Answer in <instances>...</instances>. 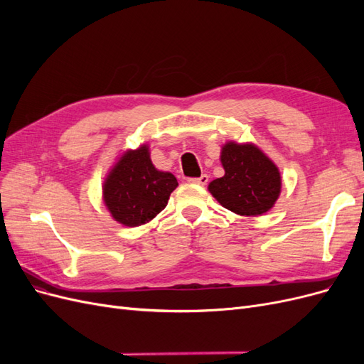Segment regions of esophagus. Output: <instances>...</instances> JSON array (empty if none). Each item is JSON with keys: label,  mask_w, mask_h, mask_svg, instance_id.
Listing matches in <instances>:
<instances>
[{"label": "esophagus", "mask_w": 364, "mask_h": 364, "mask_svg": "<svg viewBox=\"0 0 364 364\" xmlns=\"http://www.w3.org/2000/svg\"><path fill=\"white\" fill-rule=\"evenodd\" d=\"M190 182H191V183H197V185H206V183H208V176H206V174H202L200 178H191Z\"/></svg>", "instance_id": "1"}]
</instances>
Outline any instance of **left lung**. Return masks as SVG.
I'll list each match as a JSON object with an SVG mask.
<instances>
[{
    "label": "left lung",
    "mask_w": 364,
    "mask_h": 364,
    "mask_svg": "<svg viewBox=\"0 0 364 364\" xmlns=\"http://www.w3.org/2000/svg\"><path fill=\"white\" fill-rule=\"evenodd\" d=\"M220 161L225 176L208 185L220 205L246 217L273 208L281 193V173L257 146L229 141L222 147Z\"/></svg>",
    "instance_id": "1"
}]
</instances>
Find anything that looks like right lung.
<instances>
[{"label":"right lung","mask_w":364,"mask_h":364,"mask_svg":"<svg viewBox=\"0 0 364 364\" xmlns=\"http://www.w3.org/2000/svg\"><path fill=\"white\" fill-rule=\"evenodd\" d=\"M178 181L151 164L149 146L127 150L109 171L103 200L115 222L135 228L149 223L167 206Z\"/></svg>","instance_id":"add662e5"}]
</instances>
